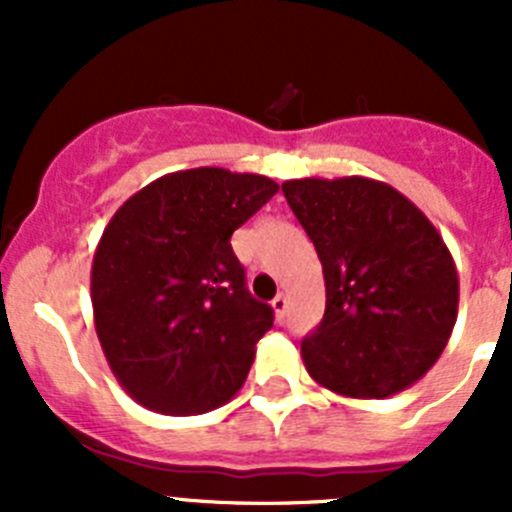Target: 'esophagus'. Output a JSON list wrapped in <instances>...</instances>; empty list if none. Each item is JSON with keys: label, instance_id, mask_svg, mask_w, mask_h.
I'll list each match as a JSON object with an SVG mask.
<instances>
[{"label": "esophagus", "instance_id": "obj_1", "mask_svg": "<svg viewBox=\"0 0 512 512\" xmlns=\"http://www.w3.org/2000/svg\"><path fill=\"white\" fill-rule=\"evenodd\" d=\"M271 307H274V315H277V318H284V315H287V307H289L287 297L277 295L274 300H271Z\"/></svg>", "mask_w": 512, "mask_h": 512}]
</instances>
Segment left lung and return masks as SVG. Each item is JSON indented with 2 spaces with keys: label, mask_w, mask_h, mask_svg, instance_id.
Here are the masks:
<instances>
[{
  "label": "left lung",
  "mask_w": 512,
  "mask_h": 512,
  "mask_svg": "<svg viewBox=\"0 0 512 512\" xmlns=\"http://www.w3.org/2000/svg\"><path fill=\"white\" fill-rule=\"evenodd\" d=\"M282 192L323 264L325 315L302 341L307 374L354 400L413 387L459 310L441 233L405 194L366 176L289 179Z\"/></svg>",
  "instance_id": "8db88e82"
}]
</instances>
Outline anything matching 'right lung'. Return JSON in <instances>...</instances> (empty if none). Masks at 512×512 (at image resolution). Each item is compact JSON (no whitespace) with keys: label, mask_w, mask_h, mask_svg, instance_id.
Wrapping results in <instances>:
<instances>
[{"label":"right lung","mask_w":512,"mask_h":512,"mask_svg":"<svg viewBox=\"0 0 512 512\" xmlns=\"http://www.w3.org/2000/svg\"><path fill=\"white\" fill-rule=\"evenodd\" d=\"M279 192L217 166L166 174L104 228L92 261L94 328L112 374L161 415H202L243 387L274 310L253 300L230 235Z\"/></svg>","instance_id":"obj_1"}]
</instances>
